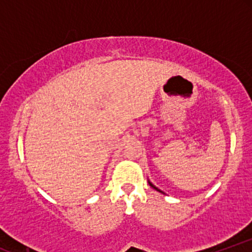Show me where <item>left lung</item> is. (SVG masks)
Returning <instances> with one entry per match:
<instances>
[{
  "mask_svg": "<svg viewBox=\"0 0 252 252\" xmlns=\"http://www.w3.org/2000/svg\"><path fill=\"white\" fill-rule=\"evenodd\" d=\"M148 184L150 185V186H152V187H153V189H156V190H158V192H161V193H163V192H162V190H161V189H158V187H156V186H155V185H153V184H152V182H150V180H148ZM163 194H164V193H163Z\"/></svg>",
  "mask_w": 252,
  "mask_h": 252,
  "instance_id": "8db88e82",
  "label": "left lung"
}]
</instances>
